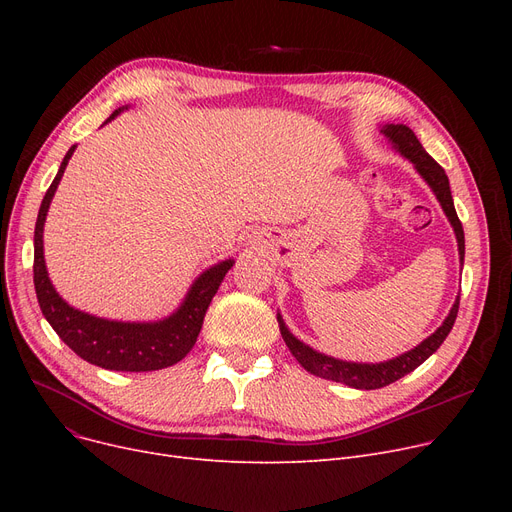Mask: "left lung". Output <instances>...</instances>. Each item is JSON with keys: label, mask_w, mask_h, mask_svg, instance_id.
<instances>
[{"label": "left lung", "mask_w": 512, "mask_h": 512, "mask_svg": "<svg viewBox=\"0 0 512 512\" xmlns=\"http://www.w3.org/2000/svg\"><path fill=\"white\" fill-rule=\"evenodd\" d=\"M382 132H384V137H388V141L394 145V149L402 157H407L411 161L415 170L421 174V178L434 191L436 199L440 201V205L446 213L450 226L454 228L456 242H459L461 263H463L465 261V232H463V224L459 220V215H456V209L452 203L446 172L442 170L438 161L421 147L419 139L415 137V132L409 126L386 124V126H382ZM459 301H461V297H456L448 317L444 319V324L432 336H427L421 344L411 348V351L402 353L390 361H382V363H353V361H342V359L328 357L324 353H317L309 344L301 342L297 336L290 334L280 313H278V324H280V334H282L286 346L290 348L292 357L297 359L309 373L317 375V378L340 382V384H346V386L357 388V390H378V388H384L400 378H405L407 373L417 369L425 359H429L438 351L440 344L446 340V336L450 334V330L454 326L456 313H459Z\"/></svg>", "instance_id": "obj_1"}]
</instances>
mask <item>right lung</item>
<instances>
[{
	"instance_id": "1",
	"label": "right lung",
	"mask_w": 512,
	"mask_h": 512,
	"mask_svg": "<svg viewBox=\"0 0 512 512\" xmlns=\"http://www.w3.org/2000/svg\"><path fill=\"white\" fill-rule=\"evenodd\" d=\"M124 107L116 110L105 124L114 120ZM76 145L68 149L62 159V166L53 178L51 186L41 201L37 224H35V263H33V280L39 307L49 321V326L72 348V351L97 367L114 369V371H155L170 367L182 361L197 342V336L203 326L205 311L211 299L218 292L224 276L234 265V259L215 263L205 270L193 286L188 288L182 305L168 317L159 321H114L89 315L70 307L53 288L45 257H43V226L47 211L51 205L56 188L64 176V170L74 153Z\"/></svg>"
}]
</instances>
